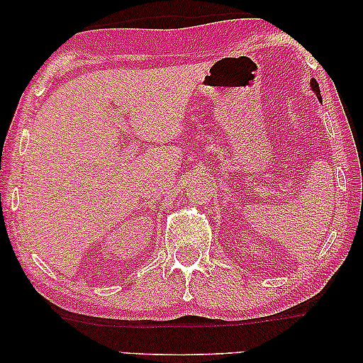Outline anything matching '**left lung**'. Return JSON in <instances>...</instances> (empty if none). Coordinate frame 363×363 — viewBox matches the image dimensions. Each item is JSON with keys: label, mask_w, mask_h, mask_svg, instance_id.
Segmentation results:
<instances>
[{"label": "left lung", "mask_w": 363, "mask_h": 363, "mask_svg": "<svg viewBox=\"0 0 363 363\" xmlns=\"http://www.w3.org/2000/svg\"><path fill=\"white\" fill-rule=\"evenodd\" d=\"M311 89H312V91L315 92L317 99H319V101H322V97H320V89H319V84H317L315 79H311Z\"/></svg>", "instance_id": "left-lung-1"}]
</instances>
